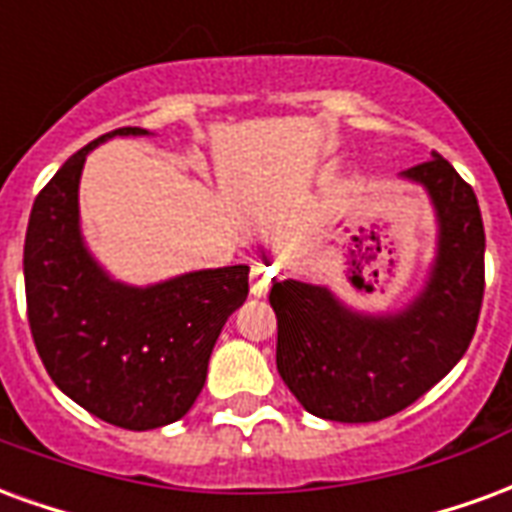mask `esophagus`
<instances>
[{
	"mask_svg": "<svg viewBox=\"0 0 512 512\" xmlns=\"http://www.w3.org/2000/svg\"><path fill=\"white\" fill-rule=\"evenodd\" d=\"M271 277H274V268L268 263H255L252 266V274H249V288H252V296H266L268 288H271Z\"/></svg>",
	"mask_w": 512,
	"mask_h": 512,
	"instance_id": "34e87169",
	"label": "esophagus"
}]
</instances>
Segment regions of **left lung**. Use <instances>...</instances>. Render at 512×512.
I'll return each instance as SVG.
<instances>
[{"mask_svg":"<svg viewBox=\"0 0 512 512\" xmlns=\"http://www.w3.org/2000/svg\"><path fill=\"white\" fill-rule=\"evenodd\" d=\"M436 208L439 244L430 277L400 312L362 315L321 285L285 279L271 288L277 370L310 414L378 422L411 406L461 362L485 290V230L472 186L447 158L403 172Z\"/></svg>","mask_w":512,"mask_h":512,"instance_id":"left-lung-1","label":"left lung"}]
</instances>
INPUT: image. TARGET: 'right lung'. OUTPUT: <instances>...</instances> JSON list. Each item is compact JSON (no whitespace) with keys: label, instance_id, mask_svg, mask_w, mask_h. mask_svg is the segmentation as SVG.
I'll use <instances>...</instances> for the list:
<instances>
[{"label":"right lung","instance_id":"right-lung-1","mask_svg":"<svg viewBox=\"0 0 512 512\" xmlns=\"http://www.w3.org/2000/svg\"><path fill=\"white\" fill-rule=\"evenodd\" d=\"M145 134L117 128L73 153L35 197L24 241L27 318L43 367L71 400L126 430L161 428L194 406L219 332L249 293V266L131 288L87 252L84 158L112 136Z\"/></svg>","mask_w":512,"mask_h":512}]
</instances>
